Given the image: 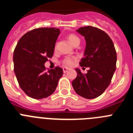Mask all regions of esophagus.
<instances>
[{"label":"esophagus","mask_w":133,"mask_h":133,"mask_svg":"<svg viewBox=\"0 0 133 133\" xmlns=\"http://www.w3.org/2000/svg\"><path fill=\"white\" fill-rule=\"evenodd\" d=\"M68 71V69H66V68H63V72H64V73H66V72H67Z\"/></svg>","instance_id":"obj_1"}]
</instances>
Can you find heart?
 Listing matches in <instances>:
<instances>
[{
    "instance_id": "heart-1",
    "label": "heart",
    "mask_w": 133,
    "mask_h": 133,
    "mask_svg": "<svg viewBox=\"0 0 133 133\" xmlns=\"http://www.w3.org/2000/svg\"><path fill=\"white\" fill-rule=\"evenodd\" d=\"M68 39H69V42L71 44L75 45L77 43H80V38H78L77 35H74V34H71L69 35L68 36ZM77 58L76 56H69L66 58H64L63 61V63L64 66H66V67H70L75 64V62L77 61Z\"/></svg>"
}]
</instances>
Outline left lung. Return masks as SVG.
I'll return each mask as SVG.
<instances>
[{
  "label": "left lung",
  "instance_id": "8db88e82",
  "mask_svg": "<svg viewBox=\"0 0 133 133\" xmlns=\"http://www.w3.org/2000/svg\"><path fill=\"white\" fill-rule=\"evenodd\" d=\"M77 31L86 41L84 57L79 64L89 70L83 74L80 69H75L77 77L72 85L78 95L92 99L102 95L110 84L116 70L117 52L112 41L103 30L87 26Z\"/></svg>",
  "mask_w": 133,
  "mask_h": 133
}]
</instances>
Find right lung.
<instances>
[{
  "instance_id": "obj_1",
  "label": "right lung",
  "mask_w": 133,
  "mask_h": 133,
  "mask_svg": "<svg viewBox=\"0 0 133 133\" xmlns=\"http://www.w3.org/2000/svg\"><path fill=\"white\" fill-rule=\"evenodd\" d=\"M60 30L35 29L24 34L14 50V71L20 87L26 95L42 99L52 95L63 75L59 66L46 70L44 63L52 58Z\"/></svg>"
}]
</instances>
